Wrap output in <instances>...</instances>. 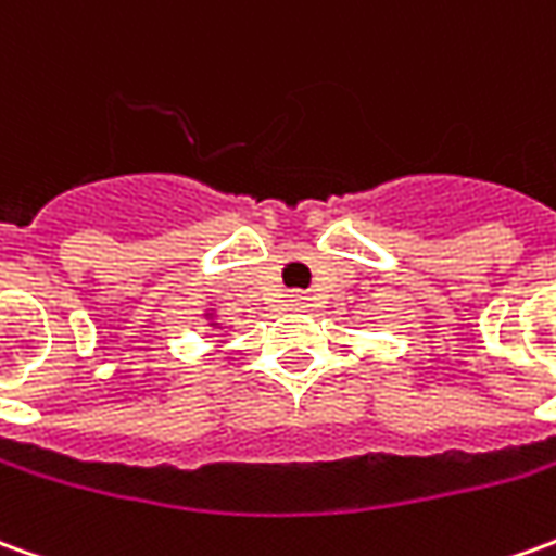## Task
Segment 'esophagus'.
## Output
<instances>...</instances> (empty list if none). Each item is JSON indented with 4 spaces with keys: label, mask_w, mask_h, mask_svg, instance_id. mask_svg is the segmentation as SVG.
Here are the masks:
<instances>
[{
    "label": "esophagus",
    "mask_w": 556,
    "mask_h": 556,
    "mask_svg": "<svg viewBox=\"0 0 556 556\" xmlns=\"http://www.w3.org/2000/svg\"><path fill=\"white\" fill-rule=\"evenodd\" d=\"M289 306H291V309H304L306 298H304V294H289Z\"/></svg>",
    "instance_id": "obj_1"
}]
</instances>
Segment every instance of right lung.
<instances>
[{
	"label": "right lung",
	"instance_id": "right-lung-1",
	"mask_svg": "<svg viewBox=\"0 0 556 556\" xmlns=\"http://www.w3.org/2000/svg\"><path fill=\"white\" fill-rule=\"evenodd\" d=\"M204 316H207V321H211L213 328H216V325H219V321H216V316H213V313H204Z\"/></svg>",
	"mask_w": 556,
	"mask_h": 556
}]
</instances>
